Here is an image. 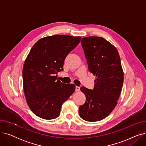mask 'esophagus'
<instances>
[{
  "mask_svg": "<svg viewBox=\"0 0 146 146\" xmlns=\"http://www.w3.org/2000/svg\"><path fill=\"white\" fill-rule=\"evenodd\" d=\"M75 90H76V92H79V91H80V87H79V86H76Z\"/></svg>",
  "mask_w": 146,
  "mask_h": 146,
  "instance_id": "esophagus-1",
  "label": "esophagus"
}]
</instances>
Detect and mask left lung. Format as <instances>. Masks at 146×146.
<instances>
[{"mask_svg": "<svg viewBox=\"0 0 146 146\" xmlns=\"http://www.w3.org/2000/svg\"><path fill=\"white\" fill-rule=\"evenodd\" d=\"M81 44L90 73L96 76L93 90L82 86L86 102L79 113L84 120L98 121L108 116L117 104L123 85L124 72L117 48L102 37L88 36Z\"/></svg>", "mask_w": 146, "mask_h": 146, "instance_id": "8db88e82", "label": "left lung"}]
</instances>
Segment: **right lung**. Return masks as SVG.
<instances>
[{
    "instance_id": "right-lung-1",
    "label": "right lung",
    "mask_w": 146,
    "mask_h": 146,
    "mask_svg": "<svg viewBox=\"0 0 146 146\" xmlns=\"http://www.w3.org/2000/svg\"><path fill=\"white\" fill-rule=\"evenodd\" d=\"M80 40V36L54 35L41 38L31 49L23 67V86L27 102L36 116L58 117L62 104L73 94L74 84L61 83L57 74Z\"/></svg>"
}]
</instances>
